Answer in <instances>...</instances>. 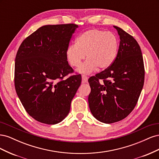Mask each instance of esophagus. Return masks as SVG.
I'll return each instance as SVG.
<instances>
[{
	"mask_svg": "<svg viewBox=\"0 0 159 159\" xmlns=\"http://www.w3.org/2000/svg\"><path fill=\"white\" fill-rule=\"evenodd\" d=\"M81 78H82V82L83 83H87L88 82V78L87 75H82V76H81Z\"/></svg>",
	"mask_w": 159,
	"mask_h": 159,
	"instance_id": "1",
	"label": "esophagus"
}]
</instances>
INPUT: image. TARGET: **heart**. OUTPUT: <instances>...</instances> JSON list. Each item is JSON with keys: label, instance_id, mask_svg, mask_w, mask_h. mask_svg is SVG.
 Here are the masks:
<instances>
[{"label": "heart", "instance_id": "obj_1", "mask_svg": "<svg viewBox=\"0 0 159 159\" xmlns=\"http://www.w3.org/2000/svg\"><path fill=\"white\" fill-rule=\"evenodd\" d=\"M119 41L114 34L98 29H91L77 38L75 44L68 47L66 57L70 64L78 68L86 56V61L78 71L89 74L97 67L104 70L112 65L118 54Z\"/></svg>", "mask_w": 159, "mask_h": 159}]
</instances>
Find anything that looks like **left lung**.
Segmentation results:
<instances>
[{
  "mask_svg": "<svg viewBox=\"0 0 159 159\" xmlns=\"http://www.w3.org/2000/svg\"><path fill=\"white\" fill-rule=\"evenodd\" d=\"M119 35L118 54L109 68L89 78L88 103L98 121L113 123L127 117L136 106L144 84L145 68L141 48L129 34L114 26ZM101 79L102 84L99 83Z\"/></svg>",
  "mask_w": 159,
  "mask_h": 159,
  "instance_id": "8db88e82",
  "label": "left lung"
}]
</instances>
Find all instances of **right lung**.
Returning a JSON list of instances; mask_svg holds the SVG:
<instances>
[{
  "label": "right lung",
  "instance_id": "1",
  "mask_svg": "<svg viewBox=\"0 0 159 159\" xmlns=\"http://www.w3.org/2000/svg\"><path fill=\"white\" fill-rule=\"evenodd\" d=\"M78 25H46L28 36L16 53L14 86L26 112L48 125L68 115L72 99L81 82L67 61L66 50Z\"/></svg>",
  "mask_w": 159,
  "mask_h": 159
}]
</instances>
